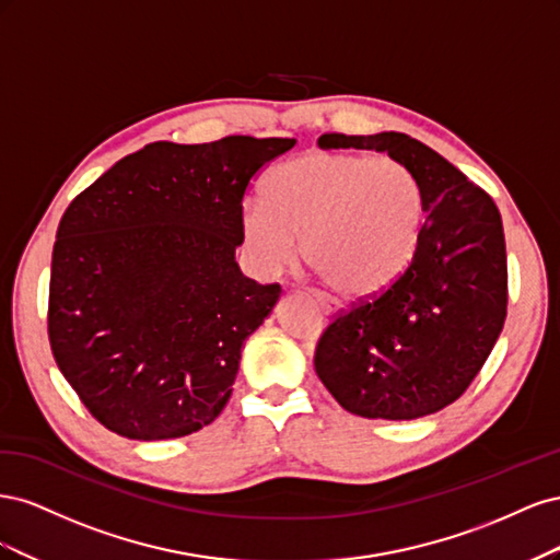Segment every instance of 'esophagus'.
Returning a JSON list of instances; mask_svg holds the SVG:
<instances>
[{
  "label": "esophagus",
  "mask_w": 560,
  "mask_h": 560,
  "mask_svg": "<svg viewBox=\"0 0 560 560\" xmlns=\"http://www.w3.org/2000/svg\"><path fill=\"white\" fill-rule=\"evenodd\" d=\"M313 296H315V301L319 303V308L325 311L327 315H334V313H338V303H336L334 299H329L327 294H319V292H315Z\"/></svg>",
  "instance_id": "esophagus-1"
}]
</instances>
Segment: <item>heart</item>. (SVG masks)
Instances as JSON below:
<instances>
[{"mask_svg":"<svg viewBox=\"0 0 560 560\" xmlns=\"http://www.w3.org/2000/svg\"><path fill=\"white\" fill-rule=\"evenodd\" d=\"M266 196L241 208L245 247L266 270L292 261L301 235L303 259L334 292L374 299L416 259L425 202L395 159L308 151L276 167Z\"/></svg>","mask_w":560,"mask_h":560,"instance_id":"heart-1","label":"heart"}]
</instances>
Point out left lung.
<instances>
[{
  "label": "left lung",
  "mask_w": 560,
  "mask_h": 560,
  "mask_svg": "<svg viewBox=\"0 0 560 560\" xmlns=\"http://www.w3.org/2000/svg\"><path fill=\"white\" fill-rule=\"evenodd\" d=\"M317 144L385 151L416 175L425 202L413 264L387 292L331 322L315 350L317 376L362 418L442 411L479 374L506 317V249L495 202L404 132H325Z\"/></svg>",
  "instance_id": "1"
}]
</instances>
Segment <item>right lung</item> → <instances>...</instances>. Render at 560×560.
<instances>
[{
  "mask_svg": "<svg viewBox=\"0 0 560 560\" xmlns=\"http://www.w3.org/2000/svg\"><path fill=\"white\" fill-rule=\"evenodd\" d=\"M294 144L249 135L154 142L114 163L65 210L48 341L107 430L161 442L222 413L243 343L282 292L235 264L243 196Z\"/></svg>",
  "mask_w": 560,
  "mask_h": 560,
  "instance_id": "1",
  "label": "right lung"
}]
</instances>
